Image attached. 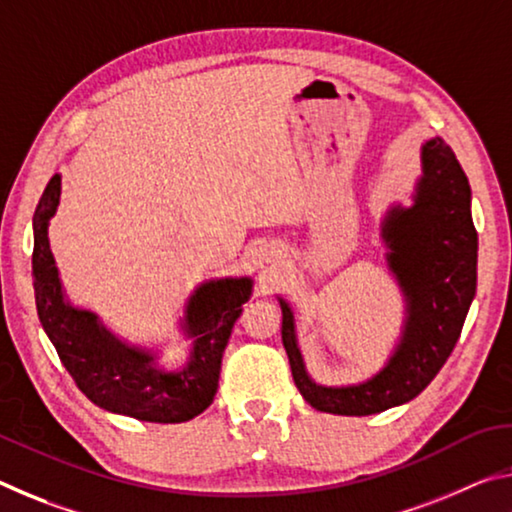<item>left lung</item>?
<instances>
[{
    "instance_id": "obj_1",
    "label": "left lung",
    "mask_w": 512,
    "mask_h": 512,
    "mask_svg": "<svg viewBox=\"0 0 512 512\" xmlns=\"http://www.w3.org/2000/svg\"><path fill=\"white\" fill-rule=\"evenodd\" d=\"M470 183L454 151L436 137L422 146V178L409 210L395 207L384 223L388 264L400 277L409 318L388 366L366 384L316 386L302 366L293 314L282 307V343L302 397L318 411L372 415L418 397L452 354L476 291V230Z\"/></svg>"
}]
</instances>
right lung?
I'll use <instances>...</instances> for the list:
<instances>
[{
	"label": "right lung",
	"instance_id": "add662e5",
	"mask_svg": "<svg viewBox=\"0 0 512 512\" xmlns=\"http://www.w3.org/2000/svg\"><path fill=\"white\" fill-rule=\"evenodd\" d=\"M60 198V176L45 187L33 219V289L40 323L76 386L112 413L146 422H187L212 404L223 350L241 305L250 298V280L203 284L187 307V329L194 336L189 363L178 372L153 366L149 352L126 348L99 325L90 311L69 307L60 291L47 223Z\"/></svg>",
	"mask_w": 512,
	"mask_h": 512
}]
</instances>
